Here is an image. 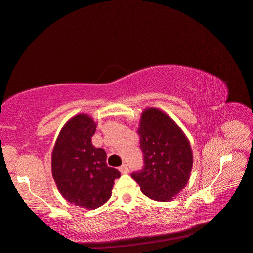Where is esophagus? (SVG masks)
<instances>
[{
  "mask_svg": "<svg viewBox=\"0 0 253 253\" xmlns=\"http://www.w3.org/2000/svg\"><path fill=\"white\" fill-rule=\"evenodd\" d=\"M119 170L122 172V174H126V172H128V171H129L128 165H127V164H123V165H121V167L119 168Z\"/></svg>",
  "mask_w": 253,
  "mask_h": 253,
  "instance_id": "1",
  "label": "esophagus"
}]
</instances>
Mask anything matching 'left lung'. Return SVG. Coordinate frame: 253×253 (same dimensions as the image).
<instances>
[{
  "label": "left lung",
  "mask_w": 253,
  "mask_h": 253,
  "mask_svg": "<svg viewBox=\"0 0 253 253\" xmlns=\"http://www.w3.org/2000/svg\"><path fill=\"white\" fill-rule=\"evenodd\" d=\"M138 133L144 165L131 177L147 197L169 201L189 181L193 167L190 143L176 123L156 108L142 113Z\"/></svg>",
  "instance_id": "8db88e82"
}]
</instances>
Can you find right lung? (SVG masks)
<instances>
[{
  "label": "right lung",
  "instance_id": "obj_1",
  "mask_svg": "<svg viewBox=\"0 0 253 253\" xmlns=\"http://www.w3.org/2000/svg\"><path fill=\"white\" fill-rule=\"evenodd\" d=\"M95 122L77 114L63 126L52 154V174L62 196L85 209L103 206L121 172L106 163V151L92 144Z\"/></svg>",
  "mask_w": 253,
  "mask_h": 253
}]
</instances>
